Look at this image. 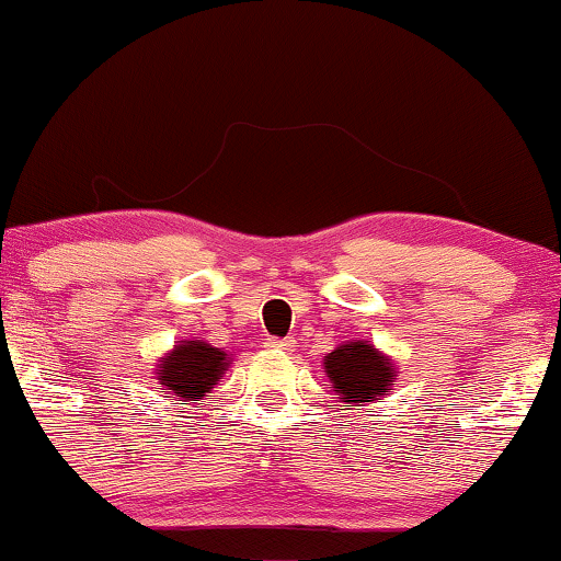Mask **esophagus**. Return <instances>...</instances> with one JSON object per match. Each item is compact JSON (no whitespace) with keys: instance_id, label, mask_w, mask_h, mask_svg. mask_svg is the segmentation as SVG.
<instances>
[{"instance_id":"34e87169","label":"esophagus","mask_w":561,"mask_h":561,"mask_svg":"<svg viewBox=\"0 0 561 561\" xmlns=\"http://www.w3.org/2000/svg\"><path fill=\"white\" fill-rule=\"evenodd\" d=\"M267 347H271V351H275V353H290L296 347V343H294V340H271Z\"/></svg>"}]
</instances>
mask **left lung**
Segmentation results:
<instances>
[{
    "label": "left lung",
    "mask_w": 561,
    "mask_h": 561,
    "mask_svg": "<svg viewBox=\"0 0 561 561\" xmlns=\"http://www.w3.org/2000/svg\"><path fill=\"white\" fill-rule=\"evenodd\" d=\"M324 374L343 407H366L394 387L397 363L370 340H347L324 355Z\"/></svg>",
    "instance_id": "1"
}]
</instances>
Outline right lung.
<instances>
[{
    "instance_id": "right-lung-1",
    "label": "right lung",
    "mask_w": 561,
    "mask_h": 561,
    "mask_svg": "<svg viewBox=\"0 0 561 561\" xmlns=\"http://www.w3.org/2000/svg\"><path fill=\"white\" fill-rule=\"evenodd\" d=\"M229 360L224 347H214L206 340H180L159 358L154 378L174 402L195 404L208 397L218 378L227 374Z\"/></svg>"
}]
</instances>
